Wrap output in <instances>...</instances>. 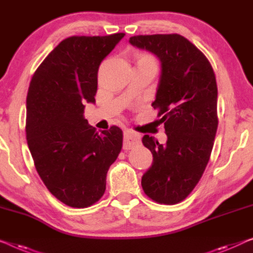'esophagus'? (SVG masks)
Returning <instances> with one entry per match:
<instances>
[{"instance_id": "34e87169", "label": "esophagus", "mask_w": 253, "mask_h": 253, "mask_svg": "<svg viewBox=\"0 0 253 253\" xmlns=\"http://www.w3.org/2000/svg\"><path fill=\"white\" fill-rule=\"evenodd\" d=\"M139 135L133 130H126L124 135V149L130 150L139 144Z\"/></svg>"}]
</instances>
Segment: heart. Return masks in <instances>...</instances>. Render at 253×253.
I'll use <instances>...</instances> for the list:
<instances>
[{"mask_svg":"<svg viewBox=\"0 0 253 253\" xmlns=\"http://www.w3.org/2000/svg\"><path fill=\"white\" fill-rule=\"evenodd\" d=\"M142 58H151V56H148V55H143ZM151 59H152V58H151Z\"/></svg>","mask_w":253,"mask_h":253,"instance_id":"1","label":"heart"}]
</instances>
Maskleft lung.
<instances>
[{
	"instance_id": "8db88e82",
	"label": "left lung",
	"mask_w": 253,
	"mask_h": 253,
	"mask_svg": "<svg viewBox=\"0 0 253 253\" xmlns=\"http://www.w3.org/2000/svg\"><path fill=\"white\" fill-rule=\"evenodd\" d=\"M129 43L160 59L152 107L168 137L166 144L149 135L142 138L153 154L143 191L158 203L176 205L197 186L210 159L218 127L216 76L207 56L178 34L137 35Z\"/></svg>"
}]
</instances>
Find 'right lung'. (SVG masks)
Wrapping results in <instances>:
<instances>
[{
  "instance_id": "add662e5",
  "label": "right lung",
  "mask_w": 253,
  "mask_h": 253,
  "mask_svg": "<svg viewBox=\"0 0 253 253\" xmlns=\"http://www.w3.org/2000/svg\"><path fill=\"white\" fill-rule=\"evenodd\" d=\"M124 36L68 37L30 81L26 138L34 165L47 190L73 208L102 198L107 172L123 148L119 127L99 133L83 114L86 102H95L100 63Z\"/></svg>"
}]
</instances>
